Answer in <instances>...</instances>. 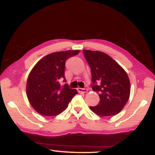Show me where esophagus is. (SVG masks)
<instances>
[{"mask_svg": "<svg viewBox=\"0 0 155 155\" xmlns=\"http://www.w3.org/2000/svg\"><path fill=\"white\" fill-rule=\"evenodd\" d=\"M78 91L79 92H82V93H86L87 92V89L86 88H78Z\"/></svg>", "mask_w": 155, "mask_h": 155, "instance_id": "1", "label": "esophagus"}]
</instances>
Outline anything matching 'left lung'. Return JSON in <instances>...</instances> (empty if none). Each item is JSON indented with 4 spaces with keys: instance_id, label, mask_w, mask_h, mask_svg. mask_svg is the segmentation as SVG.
Segmentation results:
<instances>
[{
    "instance_id": "8db88e82",
    "label": "left lung",
    "mask_w": 155,
    "mask_h": 155,
    "mask_svg": "<svg viewBox=\"0 0 155 155\" xmlns=\"http://www.w3.org/2000/svg\"><path fill=\"white\" fill-rule=\"evenodd\" d=\"M91 68L92 86L100 102L90 106L100 117H111L122 111L130 94V83L125 71L109 55L99 51L83 50Z\"/></svg>"
}]
</instances>
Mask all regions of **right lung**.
I'll return each instance as SVG.
<instances>
[{"mask_svg": "<svg viewBox=\"0 0 155 155\" xmlns=\"http://www.w3.org/2000/svg\"><path fill=\"white\" fill-rule=\"evenodd\" d=\"M79 50L53 52L44 57L35 65L28 75L26 94L33 108L43 116L60 114L78 93L60 81L65 79V64L67 59L78 54Z\"/></svg>", "mask_w": 155, "mask_h": 155, "instance_id": "1", "label": "right lung"}]
</instances>
